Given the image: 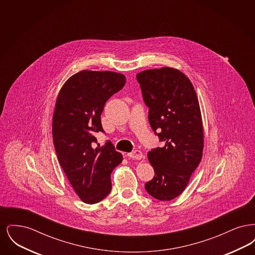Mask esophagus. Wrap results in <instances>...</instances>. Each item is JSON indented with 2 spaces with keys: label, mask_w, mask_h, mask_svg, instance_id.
<instances>
[{
  "label": "esophagus",
  "mask_w": 255,
  "mask_h": 255,
  "mask_svg": "<svg viewBox=\"0 0 255 255\" xmlns=\"http://www.w3.org/2000/svg\"><path fill=\"white\" fill-rule=\"evenodd\" d=\"M127 156L129 158H134V159H141L142 157H143L141 151H139V150H134V151L131 152V153H128Z\"/></svg>",
  "instance_id": "34e87169"
}]
</instances>
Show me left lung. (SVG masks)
Segmentation results:
<instances>
[{
	"label": "left lung",
	"instance_id": "left-lung-1",
	"mask_svg": "<svg viewBox=\"0 0 255 255\" xmlns=\"http://www.w3.org/2000/svg\"><path fill=\"white\" fill-rule=\"evenodd\" d=\"M153 131L164 142L148 152L155 176L146 191L159 201L182 194L199 165L204 149V128L198 97L188 77L164 67L136 74Z\"/></svg>",
	"mask_w": 255,
	"mask_h": 255
}]
</instances>
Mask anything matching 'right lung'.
I'll return each mask as SVG.
<instances>
[{"instance_id": "right-lung-1", "label": "right lung", "mask_w": 255, "mask_h": 255, "mask_svg": "<svg viewBox=\"0 0 255 255\" xmlns=\"http://www.w3.org/2000/svg\"><path fill=\"white\" fill-rule=\"evenodd\" d=\"M126 83L122 73L82 71L61 88L52 118V136L61 167L86 204L102 201L112 189L111 174L122 161L111 141L96 144L104 132L100 116L106 101Z\"/></svg>"}]
</instances>
